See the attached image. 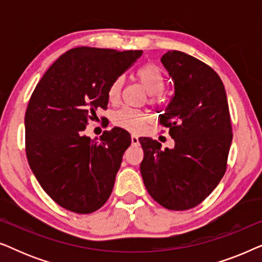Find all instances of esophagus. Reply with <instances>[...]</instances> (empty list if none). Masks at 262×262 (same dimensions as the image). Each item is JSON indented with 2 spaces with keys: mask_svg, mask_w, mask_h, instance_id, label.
Instances as JSON below:
<instances>
[{
  "mask_svg": "<svg viewBox=\"0 0 262 262\" xmlns=\"http://www.w3.org/2000/svg\"><path fill=\"white\" fill-rule=\"evenodd\" d=\"M131 142H132V144H134V145H137V144H139L138 136H137V135H135V134H132V135H131Z\"/></svg>",
  "mask_w": 262,
  "mask_h": 262,
  "instance_id": "esophagus-1",
  "label": "esophagus"
}]
</instances>
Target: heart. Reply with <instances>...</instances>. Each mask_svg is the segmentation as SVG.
Returning a JSON list of instances; mask_svg holds the SVG:
<instances>
[{
    "mask_svg": "<svg viewBox=\"0 0 262 262\" xmlns=\"http://www.w3.org/2000/svg\"><path fill=\"white\" fill-rule=\"evenodd\" d=\"M136 76L143 87L145 88V91L150 95H152L154 99L159 98L164 88V82H166L163 70L159 66L152 63L144 64V66L138 68ZM121 87H123V77H118L110 87L108 98L111 101H116L118 99ZM149 119L150 116L146 112L130 108V107H123V108L117 111L113 117L114 124L130 131H139Z\"/></svg>",
    "mask_w": 262,
    "mask_h": 262,
    "instance_id": "heart-1",
    "label": "heart"
}]
</instances>
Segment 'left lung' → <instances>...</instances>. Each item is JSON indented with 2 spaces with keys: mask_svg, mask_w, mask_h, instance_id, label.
Here are the masks:
<instances>
[{
  "mask_svg": "<svg viewBox=\"0 0 262 262\" xmlns=\"http://www.w3.org/2000/svg\"><path fill=\"white\" fill-rule=\"evenodd\" d=\"M174 82V95L161 114L173 149L141 137V174L146 191L168 210L199 205L217 187L227 169L232 132L223 82L202 60L180 51L161 58Z\"/></svg>",
  "mask_w": 262,
  "mask_h": 262,
  "instance_id": "1",
  "label": "left lung"
}]
</instances>
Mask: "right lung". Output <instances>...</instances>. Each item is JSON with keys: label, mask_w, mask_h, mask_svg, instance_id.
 I'll return each mask as SVG.
<instances>
[{"label": "right lung", "mask_w": 262, "mask_h": 262, "mask_svg": "<svg viewBox=\"0 0 262 262\" xmlns=\"http://www.w3.org/2000/svg\"><path fill=\"white\" fill-rule=\"evenodd\" d=\"M142 53L71 49L35 87L25 114L28 164L42 189L64 209L92 213L110 198L130 134L113 127L92 139L83 131L96 110L107 108L113 81Z\"/></svg>", "instance_id": "right-lung-1"}]
</instances>
